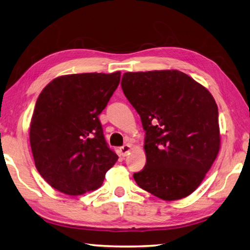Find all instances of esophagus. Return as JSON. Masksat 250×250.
<instances>
[{
  "mask_svg": "<svg viewBox=\"0 0 250 250\" xmlns=\"http://www.w3.org/2000/svg\"><path fill=\"white\" fill-rule=\"evenodd\" d=\"M130 149H131V145L130 144H125L124 146H121V147H120V153H121L122 156H125L126 154L129 153Z\"/></svg>",
  "mask_w": 250,
  "mask_h": 250,
  "instance_id": "1",
  "label": "esophagus"
}]
</instances>
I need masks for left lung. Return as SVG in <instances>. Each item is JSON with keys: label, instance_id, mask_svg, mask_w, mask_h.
Instances as JSON below:
<instances>
[{"label": "left lung", "instance_id": "obj_1", "mask_svg": "<svg viewBox=\"0 0 250 250\" xmlns=\"http://www.w3.org/2000/svg\"><path fill=\"white\" fill-rule=\"evenodd\" d=\"M121 87L146 134V165L133 174L136 184L164 200L188 196L219 153L216 101L179 70L125 72Z\"/></svg>", "mask_w": 250, "mask_h": 250}]
</instances>
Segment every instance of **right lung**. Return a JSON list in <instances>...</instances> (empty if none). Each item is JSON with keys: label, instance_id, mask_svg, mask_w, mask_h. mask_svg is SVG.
I'll return each mask as SVG.
<instances>
[{"label": "right lung", "instance_id": "add662e5", "mask_svg": "<svg viewBox=\"0 0 250 250\" xmlns=\"http://www.w3.org/2000/svg\"><path fill=\"white\" fill-rule=\"evenodd\" d=\"M120 71L58 77L39 95L30 124L36 168L60 192L77 196L99 188L118 156L99 115L120 82Z\"/></svg>", "mask_w": 250, "mask_h": 250}]
</instances>
